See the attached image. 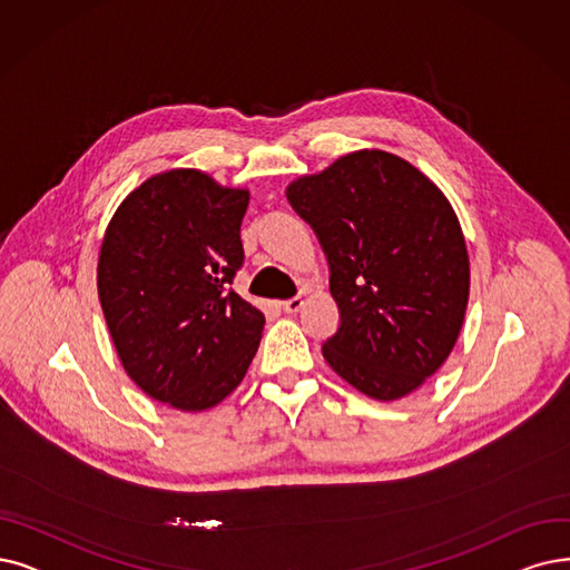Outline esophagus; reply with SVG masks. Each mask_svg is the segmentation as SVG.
Here are the masks:
<instances>
[{
  "mask_svg": "<svg viewBox=\"0 0 570 570\" xmlns=\"http://www.w3.org/2000/svg\"><path fill=\"white\" fill-rule=\"evenodd\" d=\"M302 306H304V299H302V297H292V299L283 302V311H285V313H297V311H302Z\"/></svg>",
  "mask_w": 570,
  "mask_h": 570,
  "instance_id": "34e87169",
  "label": "esophagus"
}]
</instances>
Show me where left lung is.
<instances>
[{
    "label": "left lung",
    "mask_w": 570,
    "mask_h": 570,
    "mask_svg": "<svg viewBox=\"0 0 570 570\" xmlns=\"http://www.w3.org/2000/svg\"><path fill=\"white\" fill-rule=\"evenodd\" d=\"M330 264L341 325L330 367L374 400H400L456 346L470 259L446 196L404 158L360 149L287 187Z\"/></svg>",
    "instance_id": "obj_1"
}]
</instances>
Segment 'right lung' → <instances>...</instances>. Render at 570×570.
I'll return each instance as SVG.
<instances>
[{
	"instance_id": "right-lung-1",
	"label": "right lung",
	"mask_w": 570,
	"mask_h": 570,
	"mask_svg": "<svg viewBox=\"0 0 570 570\" xmlns=\"http://www.w3.org/2000/svg\"><path fill=\"white\" fill-rule=\"evenodd\" d=\"M247 189L194 168L158 173L114 213L98 297L126 374L179 412L232 395L253 362L264 313L232 289L243 266Z\"/></svg>"
}]
</instances>
